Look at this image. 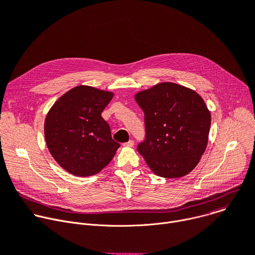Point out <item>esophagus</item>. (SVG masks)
Instances as JSON below:
<instances>
[{
    "mask_svg": "<svg viewBox=\"0 0 255 255\" xmlns=\"http://www.w3.org/2000/svg\"><path fill=\"white\" fill-rule=\"evenodd\" d=\"M133 145H134V141L133 140H129L128 142H125L123 144V146H125V147H132Z\"/></svg>",
    "mask_w": 255,
    "mask_h": 255,
    "instance_id": "1",
    "label": "esophagus"
}]
</instances>
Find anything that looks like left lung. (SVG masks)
Here are the masks:
<instances>
[{
  "label": "left lung",
  "mask_w": 255,
  "mask_h": 255,
  "mask_svg": "<svg viewBox=\"0 0 255 255\" xmlns=\"http://www.w3.org/2000/svg\"><path fill=\"white\" fill-rule=\"evenodd\" d=\"M136 103L144 113L145 140L137 150L159 177L175 179L189 174L208 142L212 116L193 89L161 82L138 91Z\"/></svg>",
  "instance_id": "8db88e82"
}]
</instances>
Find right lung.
Returning a JSON list of instances; mask_svg holds the SVG:
<instances>
[{
  "label": "right lung",
  "instance_id": "right-lung-1",
  "mask_svg": "<svg viewBox=\"0 0 255 255\" xmlns=\"http://www.w3.org/2000/svg\"><path fill=\"white\" fill-rule=\"evenodd\" d=\"M113 97L112 91L78 85L59 98L45 116V143L68 173L77 177L96 175L120 147L101 115Z\"/></svg>",
  "mask_w": 255,
  "mask_h": 255
}]
</instances>
